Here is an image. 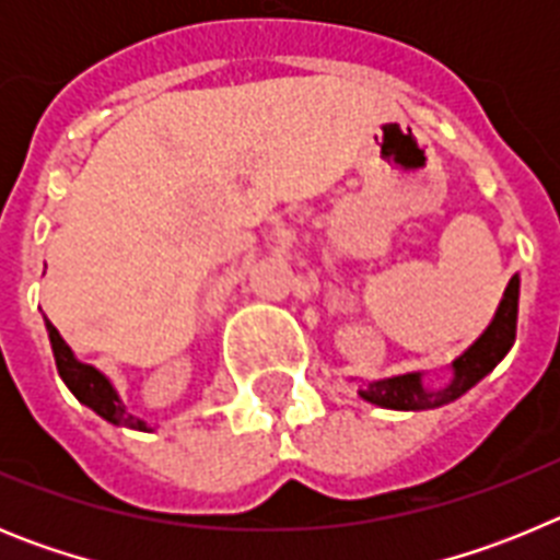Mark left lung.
<instances>
[{"instance_id": "8db88e82", "label": "left lung", "mask_w": 560, "mask_h": 560, "mask_svg": "<svg viewBox=\"0 0 560 560\" xmlns=\"http://www.w3.org/2000/svg\"><path fill=\"white\" fill-rule=\"evenodd\" d=\"M516 316H518V277H513L508 289H504V300L499 303L493 323L488 325L482 336L477 339L471 350H465L457 361H454V381L446 389H423L420 384V373L398 375V378L373 381L359 395L370 404L387 409H434L443 407L448 400L459 398L463 393L477 384L479 378L491 373L504 353L511 350L516 341Z\"/></svg>"}]
</instances>
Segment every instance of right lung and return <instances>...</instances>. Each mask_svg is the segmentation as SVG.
Here are the masks:
<instances>
[{
  "instance_id": "add662e5",
  "label": "right lung",
  "mask_w": 560,
  "mask_h": 560,
  "mask_svg": "<svg viewBox=\"0 0 560 560\" xmlns=\"http://www.w3.org/2000/svg\"><path fill=\"white\" fill-rule=\"evenodd\" d=\"M47 334H49V345H52V355H56L58 375H61L63 384L72 389V395H75L81 404H86L89 409H95V412L101 415V418H106L108 423L148 432V427L140 418H133V415H128L126 409H122L120 398H117L112 384H108L95 368L81 364V361L72 355V350L67 348V341L61 339V334H58L56 325L49 323V319H47Z\"/></svg>"
}]
</instances>
